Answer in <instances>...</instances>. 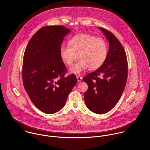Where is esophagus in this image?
Wrapping results in <instances>:
<instances>
[{"label": "esophagus", "instance_id": "esophagus-1", "mask_svg": "<svg viewBox=\"0 0 150 150\" xmlns=\"http://www.w3.org/2000/svg\"><path fill=\"white\" fill-rule=\"evenodd\" d=\"M77 81L79 82H80V81H81L82 80L83 77L81 76H77Z\"/></svg>", "mask_w": 150, "mask_h": 150}]
</instances>
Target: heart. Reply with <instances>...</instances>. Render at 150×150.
Here are the masks:
<instances>
[{"label":"heart","mask_w":150,"mask_h":150,"mask_svg":"<svg viewBox=\"0 0 150 150\" xmlns=\"http://www.w3.org/2000/svg\"><path fill=\"white\" fill-rule=\"evenodd\" d=\"M69 46L62 45L59 55L64 64L70 65L79 55L80 60L69 69L70 73L80 74L90 67L92 70L99 68L107 58L108 46L106 42L93 35L81 33L71 38Z\"/></svg>","instance_id":"heart-1"}]
</instances>
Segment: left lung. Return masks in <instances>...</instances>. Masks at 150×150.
Here are the masks:
<instances>
[{
	"instance_id": "obj_1",
	"label": "left lung",
	"mask_w": 150,
	"mask_h": 150,
	"mask_svg": "<svg viewBox=\"0 0 150 150\" xmlns=\"http://www.w3.org/2000/svg\"><path fill=\"white\" fill-rule=\"evenodd\" d=\"M109 43L107 58L98 70L83 78L88 84L84 93L86 106L91 111L103 114L110 111L119 101L128 77V62L120 42L111 32L98 28Z\"/></svg>"
}]
</instances>
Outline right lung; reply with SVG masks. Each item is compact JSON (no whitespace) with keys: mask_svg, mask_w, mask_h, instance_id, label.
I'll return each mask as SVG.
<instances>
[{"mask_svg":"<svg viewBox=\"0 0 150 150\" xmlns=\"http://www.w3.org/2000/svg\"><path fill=\"white\" fill-rule=\"evenodd\" d=\"M70 31L62 25L44 26L32 36L24 52V88L33 105L46 114H54L64 107L77 82L73 74L64 77L66 67L59 55Z\"/></svg>","mask_w":150,"mask_h":150,"instance_id":"right-lung-1","label":"right lung"}]
</instances>
